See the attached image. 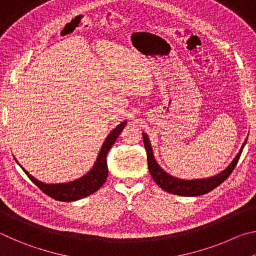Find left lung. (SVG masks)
I'll return each instance as SVG.
<instances>
[{
  "mask_svg": "<svg viewBox=\"0 0 256 256\" xmlns=\"http://www.w3.org/2000/svg\"><path fill=\"white\" fill-rule=\"evenodd\" d=\"M144 136V148L146 151V159H148V167L151 176H152L154 180L156 182L159 188H162L164 190H166L168 193L176 194V196H202V194H206L210 192L216 186H219L222 183L224 180L228 178V176L232 174L234 168L236 167L238 162V159H240L242 151L244 149V146L246 144V140L244 144H242L240 152L234 158L232 162L229 164V166L226 170L219 172L218 175L209 177V178H200V180H180L176 178V177L167 174L166 172L160 168L159 164L156 162L154 157L152 148H151L150 141L148 136H146V133H142Z\"/></svg>",
  "mask_w": 256,
  "mask_h": 256,
  "instance_id": "left-lung-1",
  "label": "left lung"
}]
</instances>
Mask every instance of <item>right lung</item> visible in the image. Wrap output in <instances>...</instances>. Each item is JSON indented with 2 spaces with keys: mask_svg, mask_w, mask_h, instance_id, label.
Instances as JSON below:
<instances>
[{
  "mask_svg": "<svg viewBox=\"0 0 256 256\" xmlns=\"http://www.w3.org/2000/svg\"><path fill=\"white\" fill-rule=\"evenodd\" d=\"M126 125V120H124L120 124H118L112 131L108 134L105 142L102 146L99 154L97 157L96 162H94L92 170L89 172H86L84 176L80 177L73 182H68V183H62V184H45L42 182L34 178V176L29 174L27 170L24 172L26 175L29 177V180L32 183L38 186L46 196H50L52 198L62 202H71L76 201L80 198H84L86 196H90L98 190L102 188V184L105 183L108 176V167H107V154L112 146L115 144V141L118 140L120 132L123 131V128Z\"/></svg>",
  "mask_w": 256,
  "mask_h": 256,
  "instance_id": "add662e5",
  "label": "right lung"
}]
</instances>
